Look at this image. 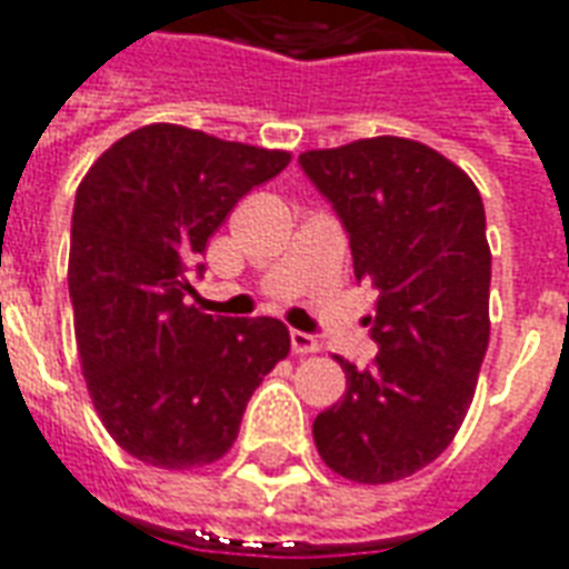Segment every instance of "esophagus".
<instances>
[{
    "instance_id": "1",
    "label": "esophagus",
    "mask_w": 569,
    "mask_h": 569,
    "mask_svg": "<svg viewBox=\"0 0 569 569\" xmlns=\"http://www.w3.org/2000/svg\"><path fill=\"white\" fill-rule=\"evenodd\" d=\"M289 340H292V352L296 356H313V352H319V340L305 335V331H292Z\"/></svg>"
}]
</instances>
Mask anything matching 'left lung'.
<instances>
[{"label": "left lung", "mask_w": 569, "mask_h": 569, "mask_svg": "<svg viewBox=\"0 0 569 569\" xmlns=\"http://www.w3.org/2000/svg\"><path fill=\"white\" fill-rule=\"evenodd\" d=\"M349 231L356 280L377 289L373 368L313 422L338 477L386 486L452 443L488 349L491 250L486 208L465 171L410 138H361L298 156Z\"/></svg>", "instance_id": "8db88e82"}]
</instances>
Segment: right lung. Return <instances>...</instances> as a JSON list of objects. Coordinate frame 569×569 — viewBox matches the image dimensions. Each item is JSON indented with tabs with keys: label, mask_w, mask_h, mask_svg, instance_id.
Returning <instances> with one entry per match:
<instances>
[{
	"label": "right lung",
	"mask_w": 569,
	"mask_h": 569,
	"mask_svg": "<svg viewBox=\"0 0 569 569\" xmlns=\"http://www.w3.org/2000/svg\"><path fill=\"white\" fill-rule=\"evenodd\" d=\"M289 159V150L150 123L83 174L69 250L74 340L96 413L144 465L220 461L256 386L289 356L280 319L208 317L187 305L210 234Z\"/></svg>",
	"instance_id": "right-lung-1"
}]
</instances>
